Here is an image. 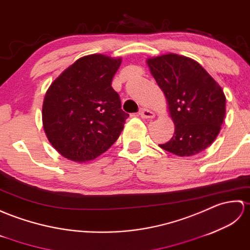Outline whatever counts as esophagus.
Masks as SVG:
<instances>
[{"instance_id":"obj_1","label":"esophagus","mask_w":250,"mask_h":250,"mask_svg":"<svg viewBox=\"0 0 250 250\" xmlns=\"http://www.w3.org/2000/svg\"><path fill=\"white\" fill-rule=\"evenodd\" d=\"M139 115L141 116L142 119H153L155 116V113L153 111L146 109V108H141L139 111Z\"/></svg>"}]
</instances>
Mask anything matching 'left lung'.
I'll return each mask as SVG.
<instances>
[{"instance_id":"8db88e82","label":"left lung","mask_w":250,"mask_h":250,"mask_svg":"<svg viewBox=\"0 0 250 250\" xmlns=\"http://www.w3.org/2000/svg\"><path fill=\"white\" fill-rule=\"evenodd\" d=\"M149 70L168 102L174 135L159 146L177 156H192L208 147L226 114L223 88L196 61L169 53L147 59Z\"/></svg>"}]
</instances>
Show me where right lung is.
I'll use <instances>...</instances> for the list:
<instances>
[{"label":"right lung","mask_w":250,"mask_h":250,"mask_svg":"<svg viewBox=\"0 0 250 250\" xmlns=\"http://www.w3.org/2000/svg\"><path fill=\"white\" fill-rule=\"evenodd\" d=\"M121 62L103 54L86 55L48 88L42 104L43 129L62 156L88 162L118 140L129 116L111 86Z\"/></svg>","instance_id":"right-lung-1"}]
</instances>
